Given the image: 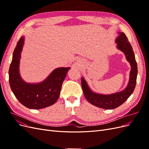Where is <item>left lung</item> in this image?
<instances>
[{"label":"left lung","instance_id":"obj_1","mask_svg":"<svg viewBox=\"0 0 149 149\" xmlns=\"http://www.w3.org/2000/svg\"><path fill=\"white\" fill-rule=\"evenodd\" d=\"M119 34L116 41L118 43V48L124 53L126 59L131 66L129 82L127 88L119 93L109 95H103L92 92L84 79L81 78L82 89L87 101L94 106L105 109H113L123 104L132 94L136 84L137 65L132 47L128 41L126 35L123 32L119 33Z\"/></svg>","mask_w":149,"mask_h":149}]
</instances>
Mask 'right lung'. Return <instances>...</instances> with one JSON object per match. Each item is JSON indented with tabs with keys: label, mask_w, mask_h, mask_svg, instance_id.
<instances>
[{
	"label": "right lung",
	"mask_w": 149,
	"mask_h": 149,
	"mask_svg": "<svg viewBox=\"0 0 149 149\" xmlns=\"http://www.w3.org/2000/svg\"><path fill=\"white\" fill-rule=\"evenodd\" d=\"M24 42V38L21 37L13 53L8 70L10 88L19 101L29 109H38L52 106L59 98L63 82L70 68L55 69L42 83L29 84L24 82L19 71Z\"/></svg>",
	"instance_id": "add662e5"
}]
</instances>
